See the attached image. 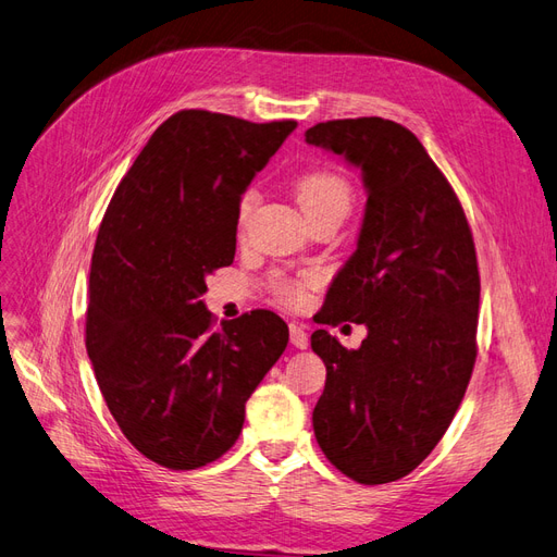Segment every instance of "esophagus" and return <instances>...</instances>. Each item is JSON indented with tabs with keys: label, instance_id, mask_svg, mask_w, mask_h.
<instances>
[{
	"label": "esophagus",
	"instance_id": "1",
	"mask_svg": "<svg viewBox=\"0 0 557 557\" xmlns=\"http://www.w3.org/2000/svg\"><path fill=\"white\" fill-rule=\"evenodd\" d=\"M289 338H292V346L296 348H308V334L304 332V326L298 324H289Z\"/></svg>",
	"mask_w": 557,
	"mask_h": 557
}]
</instances>
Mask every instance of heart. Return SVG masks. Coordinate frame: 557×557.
<instances>
[{
	"mask_svg": "<svg viewBox=\"0 0 557 557\" xmlns=\"http://www.w3.org/2000/svg\"><path fill=\"white\" fill-rule=\"evenodd\" d=\"M296 199L298 207L304 209L306 219L320 216V213L326 211H344L348 213L352 205V185L348 178H344L336 171L330 169H312L306 171L304 176H298L296 181ZM256 205V193L249 190L242 195L239 199V209H237V221H239V231H245V225L251 216ZM312 277H284L277 275L273 282L275 294L292 306H298L306 301V289L310 287Z\"/></svg>",
	"mask_w": 557,
	"mask_h": 557,
	"instance_id": "1",
	"label": "heart"
}]
</instances>
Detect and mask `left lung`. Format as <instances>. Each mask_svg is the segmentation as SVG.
<instances>
[{
    "mask_svg": "<svg viewBox=\"0 0 557 557\" xmlns=\"http://www.w3.org/2000/svg\"><path fill=\"white\" fill-rule=\"evenodd\" d=\"M306 140L344 154L367 188L358 249L320 310V324L358 322L367 338L348 350L326 330L310 336L326 367L312 428L341 473L386 484L435 449L473 374L475 242L459 197L407 126L332 120Z\"/></svg>",
    "mask_w": 557,
    "mask_h": 557,
    "instance_id": "obj_1",
    "label": "left lung"
}]
</instances>
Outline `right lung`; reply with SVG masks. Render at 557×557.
<instances>
[{
  "label": "right lung",
  "mask_w": 557,
  "mask_h": 557,
  "mask_svg": "<svg viewBox=\"0 0 557 557\" xmlns=\"http://www.w3.org/2000/svg\"><path fill=\"white\" fill-rule=\"evenodd\" d=\"M294 120L181 110L140 150L98 227L87 352L110 414L146 459L195 470L231 449L289 330L270 310L213 320L207 275L235 259L242 193Z\"/></svg>",
  "instance_id": "add662e5"
}]
</instances>
